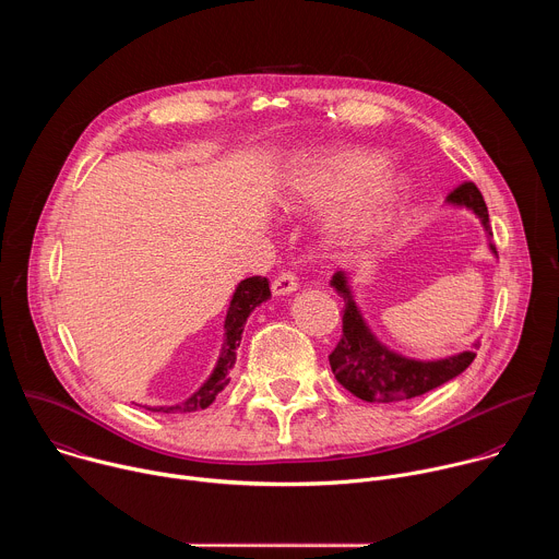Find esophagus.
Listing matches in <instances>:
<instances>
[{
  "label": "esophagus",
  "mask_w": 559,
  "mask_h": 559,
  "mask_svg": "<svg viewBox=\"0 0 559 559\" xmlns=\"http://www.w3.org/2000/svg\"><path fill=\"white\" fill-rule=\"evenodd\" d=\"M296 289H298V281H296V276H294L292 272L278 274V276L274 278V283H272L274 296H287V294H292V292H296Z\"/></svg>",
  "instance_id": "obj_1"
}]
</instances>
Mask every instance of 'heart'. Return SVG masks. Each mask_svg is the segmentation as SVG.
<instances>
[{"instance_id":"heart-1","label":"heart","mask_w":559,"mask_h":559,"mask_svg":"<svg viewBox=\"0 0 559 559\" xmlns=\"http://www.w3.org/2000/svg\"><path fill=\"white\" fill-rule=\"evenodd\" d=\"M384 156L358 147H330L305 156L289 179L298 203L340 207L332 225L341 241H367L378 234L407 197L403 177L382 173Z\"/></svg>"}]
</instances>
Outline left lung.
Returning a JSON list of instances; mask_svg holds the SVG:
<instances>
[{
  "label": "left lung",
  "mask_w": 559,
  "mask_h": 559,
  "mask_svg": "<svg viewBox=\"0 0 559 559\" xmlns=\"http://www.w3.org/2000/svg\"><path fill=\"white\" fill-rule=\"evenodd\" d=\"M449 205L466 207L477 218H480L487 236L489 248L498 257L496 246L491 243V225L489 210L475 183H462L447 197ZM332 287L343 296V338L336 349L330 354V365L336 380L352 391L360 401L367 403H397L409 401V397L423 395L455 376H460L475 358V352L480 347V341H475L471 349L438 358V360H418L397 354L382 345L376 334L369 330L362 318L352 287L349 276L345 272H336L332 276Z\"/></svg>",
  "instance_id": "1"
}]
</instances>
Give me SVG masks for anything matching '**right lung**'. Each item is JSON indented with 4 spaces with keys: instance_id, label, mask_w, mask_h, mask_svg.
<instances>
[{
    "instance_id": "1",
    "label": "right lung",
    "mask_w": 559,
    "mask_h": 559,
    "mask_svg": "<svg viewBox=\"0 0 559 559\" xmlns=\"http://www.w3.org/2000/svg\"><path fill=\"white\" fill-rule=\"evenodd\" d=\"M270 296H272L270 281L263 278V276H252V278H246V281L238 283L236 289H234V296L229 300V307H227L225 325H223V330H225L223 345H221V354H218V360H216L210 378L181 405H175V407H152V412H164V414L181 412V414H190V412L207 409L214 403V397L229 382V371H231V367L236 362V349H238V345H241V336H243V330H246V323H248L250 313L261 302H265Z\"/></svg>"
}]
</instances>
